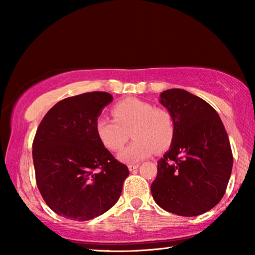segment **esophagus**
<instances>
[{"instance_id": "1", "label": "esophagus", "mask_w": 255, "mask_h": 255, "mask_svg": "<svg viewBox=\"0 0 255 255\" xmlns=\"http://www.w3.org/2000/svg\"><path fill=\"white\" fill-rule=\"evenodd\" d=\"M138 166H139V164H129L128 169L129 171H135L138 169Z\"/></svg>"}]
</instances>
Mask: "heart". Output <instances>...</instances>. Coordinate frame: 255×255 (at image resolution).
Here are the masks:
<instances>
[{
	"instance_id": "heart-1",
	"label": "heart",
	"mask_w": 255,
	"mask_h": 255,
	"mask_svg": "<svg viewBox=\"0 0 255 255\" xmlns=\"http://www.w3.org/2000/svg\"><path fill=\"white\" fill-rule=\"evenodd\" d=\"M115 119L99 117L96 132L102 145L111 152L124 147L131 131L133 140L119 154L125 163H138L155 150H164L174 137V122L169 111L139 99L128 98L112 107Z\"/></svg>"
}]
</instances>
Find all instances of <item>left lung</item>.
<instances>
[{
	"mask_svg": "<svg viewBox=\"0 0 255 255\" xmlns=\"http://www.w3.org/2000/svg\"><path fill=\"white\" fill-rule=\"evenodd\" d=\"M174 122L171 148L157 162L150 191L169 213L192 217L210 210L225 195L233 154L225 127L216 110L185 90L159 94Z\"/></svg>",
	"mask_w": 255,
	"mask_h": 255,
	"instance_id": "left-lung-1",
	"label": "left lung"
}]
</instances>
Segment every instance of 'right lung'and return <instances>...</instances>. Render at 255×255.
Listing matches in <instances>:
<instances>
[{"label": "right lung", "instance_id": "obj_1", "mask_svg": "<svg viewBox=\"0 0 255 255\" xmlns=\"http://www.w3.org/2000/svg\"><path fill=\"white\" fill-rule=\"evenodd\" d=\"M89 92L59 101L42 118L32 143L37 187L51 210L85 222L109 210L122 195L129 170L96 132V120L112 101Z\"/></svg>", "mask_w": 255, "mask_h": 255}]
</instances>
